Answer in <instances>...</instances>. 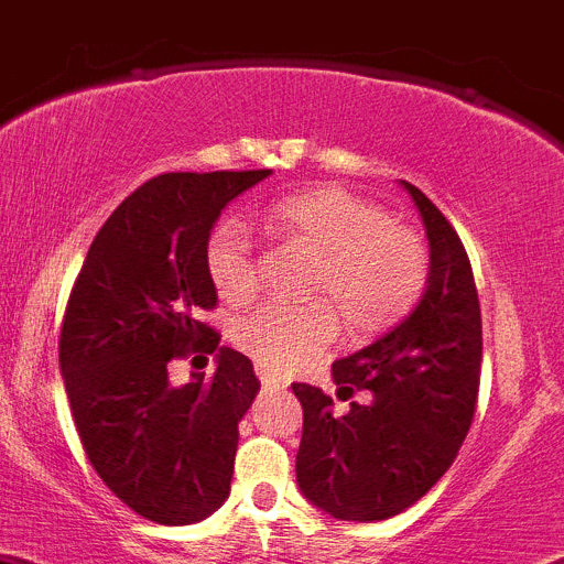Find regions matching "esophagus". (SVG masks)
I'll return each instance as SVG.
<instances>
[{"instance_id": "34e87169", "label": "esophagus", "mask_w": 564, "mask_h": 564, "mask_svg": "<svg viewBox=\"0 0 564 564\" xmlns=\"http://www.w3.org/2000/svg\"><path fill=\"white\" fill-rule=\"evenodd\" d=\"M258 377L260 382H263V388H271V391H284V388H288V382L280 380V377H274L271 371H265L263 367H258Z\"/></svg>"}]
</instances>
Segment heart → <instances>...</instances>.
<instances>
[{"label": "heart", "instance_id": "b5f03b06", "mask_svg": "<svg viewBox=\"0 0 564 564\" xmlns=\"http://www.w3.org/2000/svg\"><path fill=\"white\" fill-rule=\"evenodd\" d=\"M265 219L284 241L317 254L310 295L321 301L304 306L269 301L236 317L234 341L263 369L288 371L317 356L336 334L332 305L352 334L371 336L402 321L426 290L429 249L421 236L347 189L290 195L271 206ZM203 260L225 301H243L258 288L254 241L239 219H225L208 234Z\"/></svg>", "mask_w": 564, "mask_h": 564}]
</instances>
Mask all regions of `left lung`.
<instances>
[{"instance_id": "8db88e82", "label": "left lung", "mask_w": 564, "mask_h": 564, "mask_svg": "<svg viewBox=\"0 0 564 564\" xmlns=\"http://www.w3.org/2000/svg\"><path fill=\"white\" fill-rule=\"evenodd\" d=\"M429 239V282L386 336L334 364L341 391H371L334 415L321 388L293 382L304 408L295 478L341 521H382L426 495L454 464L478 404L484 330L467 249L437 206L402 182Z\"/></svg>"}]
</instances>
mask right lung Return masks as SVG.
Returning a JSON list of instances; mask_svg holds the SVG:
<instances>
[{
  "mask_svg": "<svg viewBox=\"0 0 564 564\" xmlns=\"http://www.w3.org/2000/svg\"><path fill=\"white\" fill-rule=\"evenodd\" d=\"M271 171L162 173L116 208L69 293L59 367L80 445L102 484L156 524L212 516L230 495L239 421L260 380L219 347L212 377L171 386L167 364L214 352L197 321L217 306L203 249L234 197Z\"/></svg>",
  "mask_w": 564,
  "mask_h": 564,
  "instance_id": "1",
  "label": "right lung"
}]
</instances>
